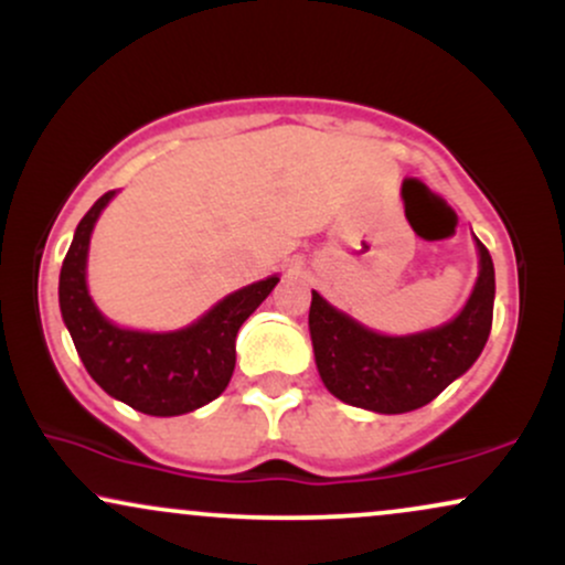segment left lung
I'll use <instances>...</instances> for the list:
<instances>
[{
	"label": "left lung",
	"mask_w": 565,
	"mask_h": 565,
	"mask_svg": "<svg viewBox=\"0 0 565 565\" xmlns=\"http://www.w3.org/2000/svg\"><path fill=\"white\" fill-rule=\"evenodd\" d=\"M481 274L457 319L423 334L385 337L355 323L313 291L308 313L316 366L350 406L404 414L430 404L476 364L494 319V263L478 242Z\"/></svg>",
	"instance_id": "8db88e82"
}]
</instances>
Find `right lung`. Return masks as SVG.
Returning <instances> with one entry per match:
<instances>
[{
	"label": "right lung",
	"mask_w": 565,
	"mask_h": 565,
	"mask_svg": "<svg viewBox=\"0 0 565 565\" xmlns=\"http://www.w3.org/2000/svg\"><path fill=\"white\" fill-rule=\"evenodd\" d=\"M114 191L103 193L76 225L61 268V313L84 369L97 385L151 417H178L210 404L228 387L236 366V334L278 284L276 276L217 302L180 332L148 334L103 319L84 284L89 233Z\"/></svg>",
	"instance_id": "right-lung-1"
}]
</instances>
